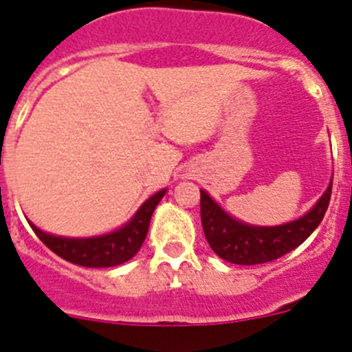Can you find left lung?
I'll return each instance as SVG.
<instances>
[{
    "label": "left lung",
    "instance_id": "left-lung-1",
    "mask_svg": "<svg viewBox=\"0 0 352 352\" xmlns=\"http://www.w3.org/2000/svg\"><path fill=\"white\" fill-rule=\"evenodd\" d=\"M330 194L332 182L301 218L278 226H257L233 218L206 190H201L202 230L209 247L223 261L239 265L264 264L300 247L315 232L327 211Z\"/></svg>",
    "mask_w": 352,
    "mask_h": 352
}]
</instances>
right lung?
<instances>
[{"label":"right lung","instance_id":"1","mask_svg":"<svg viewBox=\"0 0 352 352\" xmlns=\"http://www.w3.org/2000/svg\"><path fill=\"white\" fill-rule=\"evenodd\" d=\"M166 194V189L158 190L150 199L140 206L133 218L120 228L98 236H88V239H69V236L51 235L42 232L27 219L28 225L35 232V235L47 245L54 254L71 264L83 265V267H113L127 262L138 254V250L146 239L148 228H150L151 214L162 197Z\"/></svg>","mask_w":352,"mask_h":352}]
</instances>
